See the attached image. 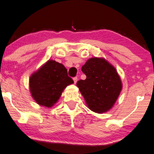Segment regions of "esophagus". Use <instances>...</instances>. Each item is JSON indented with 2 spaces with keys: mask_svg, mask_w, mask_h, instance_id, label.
I'll return each mask as SVG.
<instances>
[{
  "mask_svg": "<svg viewBox=\"0 0 154 154\" xmlns=\"http://www.w3.org/2000/svg\"><path fill=\"white\" fill-rule=\"evenodd\" d=\"M77 81H78V78H77V77H74V78H73V81H74L75 84V83H76Z\"/></svg>",
  "mask_w": 154,
  "mask_h": 154,
  "instance_id": "esophagus-1",
  "label": "esophagus"
}]
</instances>
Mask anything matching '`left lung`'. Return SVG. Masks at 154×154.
<instances>
[{
	"label": "left lung",
	"instance_id": "left-lung-1",
	"mask_svg": "<svg viewBox=\"0 0 154 154\" xmlns=\"http://www.w3.org/2000/svg\"><path fill=\"white\" fill-rule=\"evenodd\" d=\"M86 75L76 85L90 109L103 113L112 108L122 88V82L116 69L105 59L91 58L81 68Z\"/></svg>",
	"mask_w": 154,
	"mask_h": 154
}]
</instances>
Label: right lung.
<instances>
[{"instance_id":"add662e5","label":"right lung","mask_w":154,"mask_h":154,"mask_svg":"<svg viewBox=\"0 0 154 154\" xmlns=\"http://www.w3.org/2000/svg\"><path fill=\"white\" fill-rule=\"evenodd\" d=\"M73 83L64 66L49 60L31 75L29 88L32 96L39 105L49 107L57 103L63 89Z\"/></svg>"}]
</instances>
